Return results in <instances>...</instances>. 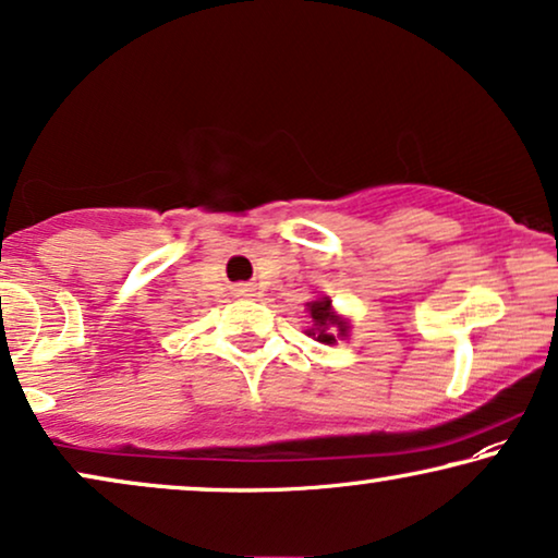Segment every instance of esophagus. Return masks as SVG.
<instances>
[{
	"instance_id": "1",
	"label": "esophagus",
	"mask_w": 558,
	"mask_h": 558,
	"mask_svg": "<svg viewBox=\"0 0 558 558\" xmlns=\"http://www.w3.org/2000/svg\"><path fill=\"white\" fill-rule=\"evenodd\" d=\"M238 295H253V288H250V286H238Z\"/></svg>"
}]
</instances>
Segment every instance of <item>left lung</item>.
<instances>
[{"mask_svg": "<svg viewBox=\"0 0 558 558\" xmlns=\"http://www.w3.org/2000/svg\"><path fill=\"white\" fill-rule=\"evenodd\" d=\"M308 313L313 320V328L308 336L320 343H336V339H347L349 336V320L341 318L339 313L331 308V298L320 295L316 301L308 303Z\"/></svg>", "mask_w": 558, "mask_h": 558, "instance_id": "8db88e82", "label": "left lung"}]
</instances>
